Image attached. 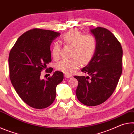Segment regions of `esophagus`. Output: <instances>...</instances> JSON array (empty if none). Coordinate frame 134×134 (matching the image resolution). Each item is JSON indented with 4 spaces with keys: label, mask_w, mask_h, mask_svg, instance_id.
<instances>
[{
    "label": "esophagus",
    "mask_w": 134,
    "mask_h": 134,
    "mask_svg": "<svg viewBox=\"0 0 134 134\" xmlns=\"http://www.w3.org/2000/svg\"><path fill=\"white\" fill-rule=\"evenodd\" d=\"M65 77L67 78H71L72 77V76L71 75H68V74H65Z\"/></svg>",
    "instance_id": "obj_1"
}]
</instances>
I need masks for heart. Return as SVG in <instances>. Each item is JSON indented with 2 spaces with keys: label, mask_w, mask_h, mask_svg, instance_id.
Masks as SVG:
<instances>
[{
  "label": "heart",
  "mask_w": 134,
  "mask_h": 134,
  "mask_svg": "<svg viewBox=\"0 0 134 134\" xmlns=\"http://www.w3.org/2000/svg\"><path fill=\"white\" fill-rule=\"evenodd\" d=\"M62 40L65 44L72 46L69 60H62L57 63L56 68L66 74H71L80 67L81 64L87 65L91 62L97 49L96 38L93 35H84L77 30H72L63 35ZM60 47L54 43L52 47L53 58L58 59L60 57Z\"/></svg>",
  "instance_id": "b5f03b06"
}]
</instances>
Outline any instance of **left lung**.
I'll use <instances>...</instances> for the list:
<instances>
[{
  "label": "left lung",
  "mask_w": 134,
  "mask_h": 134,
  "mask_svg": "<svg viewBox=\"0 0 134 134\" xmlns=\"http://www.w3.org/2000/svg\"><path fill=\"white\" fill-rule=\"evenodd\" d=\"M96 38L97 49L93 58L81 71L90 76H75L78 81L76 95L88 106L104 103L115 91L122 72L123 50L113 33L97 27L90 30Z\"/></svg>",
  "instance_id": "8db88e82"
}]
</instances>
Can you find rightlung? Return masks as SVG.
Instances as JSON below:
<instances>
[{
    "mask_svg": "<svg viewBox=\"0 0 134 134\" xmlns=\"http://www.w3.org/2000/svg\"><path fill=\"white\" fill-rule=\"evenodd\" d=\"M60 35L34 28L19 37L10 51L8 62L12 84L21 99L34 109L50 106L56 98V86L63 80L60 71H55L46 80L40 79L41 72L52 61L51 43Z\"/></svg>",
    "mask_w": 134,
    "mask_h": 134,
    "instance_id": "1",
    "label": "right lung"
}]
</instances>
